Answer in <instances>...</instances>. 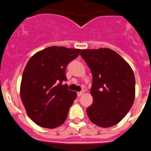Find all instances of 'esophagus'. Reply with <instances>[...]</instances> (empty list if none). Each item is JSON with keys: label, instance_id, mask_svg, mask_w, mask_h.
<instances>
[{"label": "esophagus", "instance_id": "esophagus-1", "mask_svg": "<svg viewBox=\"0 0 151 151\" xmlns=\"http://www.w3.org/2000/svg\"><path fill=\"white\" fill-rule=\"evenodd\" d=\"M82 94H83V91H79V92H77V96H78V97H80L81 95H82Z\"/></svg>", "mask_w": 151, "mask_h": 151}]
</instances>
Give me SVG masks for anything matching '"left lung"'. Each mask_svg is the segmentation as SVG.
<instances>
[{"mask_svg": "<svg viewBox=\"0 0 151 151\" xmlns=\"http://www.w3.org/2000/svg\"><path fill=\"white\" fill-rule=\"evenodd\" d=\"M81 56L91 69L93 103L86 110L91 122L101 127L114 126L133 105L135 78L129 64L108 48L83 50Z\"/></svg>", "mask_w": 151, "mask_h": 151, "instance_id": "8db88e82", "label": "left lung"}]
</instances>
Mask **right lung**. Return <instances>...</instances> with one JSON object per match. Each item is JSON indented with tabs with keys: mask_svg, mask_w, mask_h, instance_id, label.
<instances>
[{
	"mask_svg": "<svg viewBox=\"0 0 151 151\" xmlns=\"http://www.w3.org/2000/svg\"><path fill=\"white\" fill-rule=\"evenodd\" d=\"M82 50L50 46L28 61L22 76L20 98L29 118L37 125L55 128L65 122L76 92L68 89L65 69Z\"/></svg>",
	"mask_w": 151,
	"mask_h": 151,
	"instance_id": "add662e5",
	"label": "right lung"
}]
</instances>
